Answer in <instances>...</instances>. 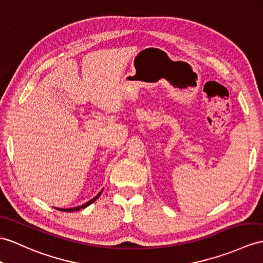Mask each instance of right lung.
Masks as SVG:
<instances>
[{
    "label": "right lung",
    "mask_w": 263,
    "mask_h": 263,
    "mask_svg": "<svg viewBox=\"0 0 263 263\" xmlns=\"http://www.w3.org/2000/svg\"><path fill=\"white\" fill-rule=\"evenodd\" d=\"M101 193H102V190L99 192V193L96 195L93 198H91L90 201H88V202H86L85 204H82V205H80V206H76V208H71V209H58V208H55L57 210H59V211H63V212H73V211H79V210H81V209H85V208H87L88 205H90L91 203H93L96 200H97V198L101 195Z\"/></svg>",
    "instance_id": "add662e5"
}]
</instances>
